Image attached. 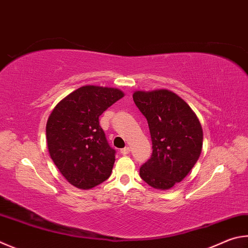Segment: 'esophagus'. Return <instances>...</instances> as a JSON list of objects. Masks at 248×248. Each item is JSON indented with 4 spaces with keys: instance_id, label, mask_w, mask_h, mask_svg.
I'll return each mask as SVG.
<instances>
[{
    "instance_id": "esophagus-1",
    "label": "esophagus",
    "mask_w": 248,
    "mask_h": 248,
    "mask_svg": "<svg viewBox=\"0 0 248 248\" xmlns=\"http://www.w3.org/2000/svg\"><path fill=\"white\" fill-rule=\"evenodd\" d=\"M129 152H130V147H128V146H125V147L121 148V150H120V153H121V154H123V155L129 154Z\"/></svg>"
}]
</instances>
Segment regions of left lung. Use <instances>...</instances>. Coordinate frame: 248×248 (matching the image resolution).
I'll return each instance as SVG.
<instances>
[{
	"mask_svg": "<svg viewBox=\"0 0 248 248\" xmlns=\"http://www.w3.org/2000/svg\"><path fill=\"white\" fill-rule=\"evenodd\" d=\"M150 128L153 153L140 177L159 190L181 182L194 167L202 147V130L194 111L168 90L133 93Z\"/></svg>",
	"mask_w": 248,
	"mask_h": 248,
	"instance_id": "obj_1",
	"label": "left lung"
}]
</instances>
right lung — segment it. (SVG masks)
Instances as JSON below:
<instances>
[{
	"label": "right lung",
	"mask_w": 248,
	"mask_h": 248,
	"mask_svg": "<svg viewBox=\"0 0 248 248\" xmlns=\"http://www.w3.org/2000/svg\"><path fill=\"white\" fill-rule=\"evenodd\" d=\"M121 97L120 90L85 85L62 100L49 115V155L74 186L88 190L109 178L116 151L107 142L98 118Z\"/></svg>",
	"instance_id": "add662e5"
}]
</instances>
